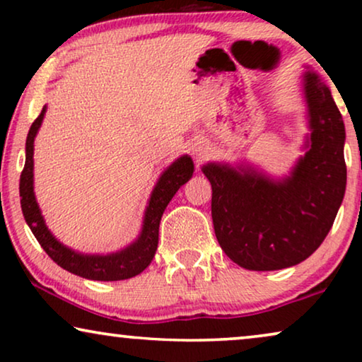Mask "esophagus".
I'll list each match as a JSON object with an SVG mask.
<instances>
[{"mask_svg": "<svg viewBox=\"0 0 362 362\" xmlns=\"http://www.w3.org/2000/svg\"><path fill=\"white\" fill-rule=\"evenodd\" d=\"M201 155H202V151H201V150H199V156H201Z\"/></svg>", "mask_w": 362, "mask_h": 362, "instance_id": "esophagus-1", "label": "esophagus"}]
</instances>
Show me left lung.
<instances>
[{
  "label": "left lung",
  "mask_w": 362,
  "mask_h": 362,
  "mask_svg": "<svg viewBox=\"0 0 362 362\" xmlns=\"http://www.w3.org/2000/svg\"><path fill=\"white\" fill-rule=\"evenodd\" d=\"M310 136L290 176L274 180L252 166L207 163L217 242L242 269L293 267L313 254L333 226L346 191L344 123L326 86L303 74Z\"/></svg>",
  "instance_id": "left-lung-1"
}]
</instances>
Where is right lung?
I'll return each instance as SVG.
<instances>
[{
    "mask_svg": "<svg viewBox=\"0 0 362 362\" xmlns=\"http://www.w3.org/2000/svg\"><path fill=\"white\" fill-rule=\"evenodd\" d=\"M46 107L39 113V117L33 122L26 138V163L19 180V196H21V209L26 219L29 229L33 230L39 244L46 254L56 262L64 270L71 272L74 275L83 276L88 280L100 281H117L132 279L141 274L148 265L151 264L153 257L158 249V232H160V221L166 206L170 204L173 196L180 187L191 180L194 171V163L191 156H181L175 163L163 171L158 180L155 189L148 201L145 217H143V227L138 239L125 249L113 252L107 255H87L69 249L61 244L56 237L47 229L44 217L39 209L36 196H34V138L41 128Z\"/></svg>",
    "mask_w": 362,
    "mask_h": 362,
    "instance_id": "add662e5",
    "label": "right lung"
}]
</instances>
